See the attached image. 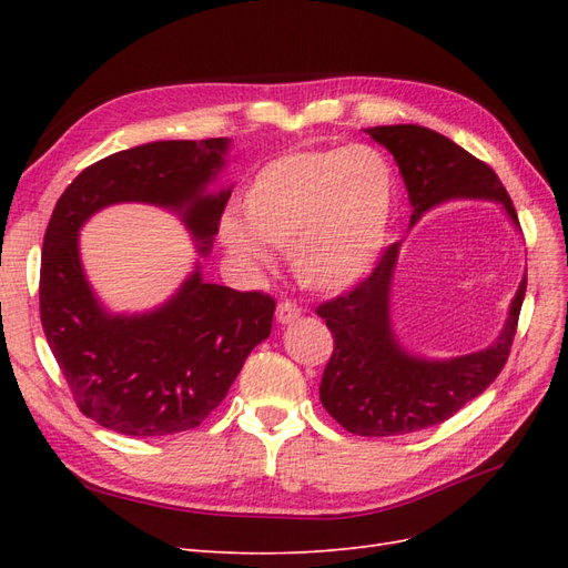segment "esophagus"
I'll return each mask as SVG.
<instances>
[{
    "label": "esophagus",
    "instance_id": "34e87169",
    "mask_svg": "<svg viewBox=\"0 0 568 568\" xmlns=\"http://www.w3.org/2000/svg\"><path fill=\"white\" fill-rule=\"evenodd\" d=\"M298 317H301V307H298L294 301L284 298V301L277 305V322H280V324H291V322H296Z\"/></svg>",
    "mask_w": 568,
    "mask_h": 568
}]
</instances>
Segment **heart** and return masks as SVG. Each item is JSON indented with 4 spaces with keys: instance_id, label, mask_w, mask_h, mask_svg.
Returning <instances> with one entry per match:
<instances>
[{
    "instance_id": "b5f03b06",
    "label": "heart",
    "mask_w": 568,
    "mask_h": 568,
    "mask_svg": "<svg viewBox=\"0 0 568 568\" xmlns=\"http://www.w3.org/2000/svg\"><path fill=\"white\" fill-rule=\"evenodd\" d=\"M398 180L369 144L296 149L267 161L244 192V220H222V239L265 261V242L288 251L296 277L320 291L357 282L379 261Z\"/></svg>"
}]
</instances>
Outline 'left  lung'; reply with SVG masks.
<instances>
[{
  "mask_svg": "<svg viewBox=\"0 0 568 568\" xmlns=\"http://www.w3.org/2000/svg\"><path fill=\"white\" fill-rule=\"evenodd\" d=\"M367 132L393 153L400 168L412 203L409 225L428 209L453 199L503 203L514 225H519L517 211L495 170L448 136L422 125H379ZM398 248V244H390L353 291L317 307V315L334 336L320 400L355 436H403L436 426L484 393L507 363L526 296L524 280L509 305L503 334L486 351L450 359L415 357L395 341L388 317Z\"/></svg>",
  "mask_w": 568,
  "mask_h": 568,
  "instance_id": "left-lung-1",
  "label": "left lung"
}]
</instances>
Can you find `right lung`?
Here are the masks:
<instances>
[{
    "instance_id": "obj_1",
    "label": "right lung",
    "mask_w": 568,
    "mask_h": 568,
    "mask_svg": "<svg viewBox=\"0 0 568 568\" xmlns=\"http://www.w3.org/2000/svg\"><path fill=\"white\" fill-rule=\"evenodd\" d=\"M227 149V136H215L118 151L84 168L51 213L40 267L42 329L82 415L115 434L146 438L196 428L270 336L277 301L203 282L196 267L153 313L109 315L84 280L78 230L104 205L156 203L182 211L205 255L232 194H205V184Z\"/></svg>"
}]
</instances>
